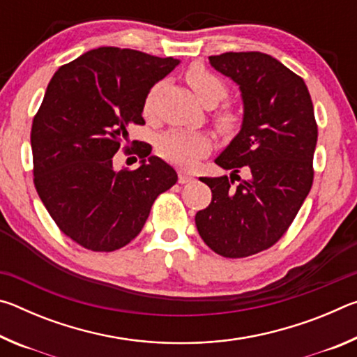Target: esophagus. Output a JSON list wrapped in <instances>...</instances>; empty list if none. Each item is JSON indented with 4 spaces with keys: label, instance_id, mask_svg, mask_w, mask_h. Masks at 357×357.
<instances>
[{
    "label": "esophagus",
    "instance_id": "1",
    "mask_svg": "<svg viewBox=\"0 0 357 357\" xmlns=\"http://www.w3.org/2000/svg\"><path fill=\"white\" fill-rule=\"evenodd\" d=\"M178 181L181 184H187V183H192L193 176L190 173H185V172H179L178 173Z\"/></svg>",
    "mask_w": 357,
    "mask_h": 357
}]
</instances>
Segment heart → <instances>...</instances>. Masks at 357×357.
<instances>
[{"mask_svg": "<svg viewBox=\"0 0 357 357\" xmlns=\"http://www.w3.org/2000/svg\"><path fill=\"white\" fill-rule=\"evenodd\" d=\"M185 80L195 93L198 100L204 107H214L227 96V88L219 77L211 74L203 66H192L187 70ZM153 107V93L144 102V113L151 112ZM215 123L222 130H231L236 126V116L231 112H220L215 116ZM157 153L172 164L178 167H190L211 149L209 138L200 132L189 130H168L157 138Z\"/></svg>", "mask_w": 357, "mask_h": 357, "instance_id": "heart-1", "label": "heart"}]
</instances>
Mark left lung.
<instances>
[{
    "label": "left lung",
    "mask_w": 357,
    "mask_h": 357,
    "mask_svg": "<svg viewBox=\"0 0 357 357\" xmlns=\"http://www.w3.org/2000/svg\"><path fill=\"white\" fill-rule=\"evenodd\" d=\"M209 64L238 84L244 114L238 135L214 160L219 178H200L213 200L195 215L215 253L244 258L279 241L309 195L318 128L304 80L266 53L228 52ZM244 167L248 179L232 185Z\"/></svg>",
    "instance_id": "1"
}]
</instances>
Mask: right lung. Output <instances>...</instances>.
<instances>
[{
  "mask_svg": "<svg viewBox=\"0 0 357 357\" xmlns=\"http://www.w3.org/2000/svg\"><path fill=\"white\" fill-rule=\"evenodd\" d=\"M179 64L130 48L99 47L59 68L31 128L34 185L48 214L77 244L113 252L129 244L178 174L148 143L140 167L114 170L113 155L142 116L151 88Z\"/></svg>",
  "mask_w": 357,
  "mask_h": 357,
  "instance_id": "obj_1",
  "label": "right lung"
}]
</instances>
